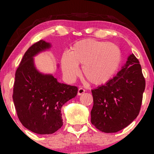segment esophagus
Here are the masks:
<instances>
[{"mask_svg": "<svg viewBox=\"0 0 154 154\" xmlns=\"http://www.w3.org/2000/svg\"><path fill=\"white\" fill-rule=\"evenodd\" d=\"M85 90H84L83 88H80L79 89V90H78V94H79V95H81L82 94H83L84 92H85Z\"/></svg>", "mask_w": 154, "mask_h": 154, "instance_id": "obj_1", "label": "esophagus"}]
</instances>
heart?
Here are the masks:
<instances>
[{"label": "heart", "mask_w": 154, "mask_h": 154, "mask_svg": "<svg viewBox=\"0 0 154 154\" xmlns=\"http://www.w3.org/2000/svg\"><path fill=\"white\" fill-rule=\"evenodd\" d=\"M121 49L116 44L94 39H84L75 43L70 52L61 57L63 74L69 81L79 75V65L83 64L84 76L93 85H102L112 79L121 62Z\"/></svg>", "instance_id": "b5f03b06"}]
</instances>
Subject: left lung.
Instances as JSON below:
<instances>
[{"label": "left lung", "instance_id": "1", "mask_svg": "<svg viewBox=\"0 0 154 154\" xmlns=\"http://www.w3.org/2000/svg\"><path fill=\"white\" fill-rule=\"evenodd\" d=\"M145 85L140 62L133 54H130L115 77L92 90V125L106 133L127 127L140 113Z\"/></svg>", "mask_w": 154, "mask_h": 154}]
</instances>
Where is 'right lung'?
Masks as SVG:
<instances>
[{"label": "right lung", "mask_w": 154, "mask_h": 154, "mask_svg": "<svg viewBox=\"0 0 154 154\" xmlns=\"http://www.w3.org/2000/svg\"><path fill=\"white\" fill-rule=\"evenodd\" d=\"M51 45L39 41L25 52L15 73L12 99L23 125L34 133L50 134L63 125L61 109L78 93V88L60 83L52 74L39 72L33 57Z\"/></svg>", "instance_id": "add662e5"}]
</instances>
